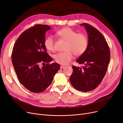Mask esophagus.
Returning <instances> with one entry per match:
<instances>
[{
    "label": "esophagus",
    "instance_id": "1",
    "mask_svg": "<svg viewBox=\"0 0 123 123\" xmlns=\"http://www.w3.org/2000/svg\"><path fill=\"white\" fill-rule=\"evenodd\" d=\"M65 68V66H61V67H60L61 69H62V68Z\"/></svg>",
    "mask_w": 123,
    "mask_h": 123
}]
</instances>
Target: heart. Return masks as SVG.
<instances>
[{"instance_id": "b5f03b06", "label": "heart", "mask_w": 123, "mask_h": 123, "mask_svg": "<svg viewBox=\"0 0 123 123\" xmlns=\"http://www.w3.org/2000/svg\"><path fill=\"white\" fill-rule=\"evenodd\" d=\"M57 34L62 39L66 41L65 51L58 52L54 55L55 61L62 65H68L74 58V55L80 56L87 49L88 39L83 33H77L70 27H64L57 31ZM45 48L49 51L55 49V39L53 36H49L44 41Z\"/></svg>"}]
</instances>
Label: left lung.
<instances>
[{"label": "left lung", "mask_w": 123, "mask_h": 123, "mask_svg": "<svg viewBox=\"0 0 123 123\" xmlns=\"http://www.w3.org/2000/svg\"><path fill=\"white\" fill-rule=\"evenodd\" d=\"M84 25L88 35L86 51L77 60L82 68L73 66L69 80L74 89L87 92L95 89L106 74L110 60V51L107 41L96 28L87 23Z\"/></svg>", "instance_id": "1"}]
</instances>
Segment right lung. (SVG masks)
Instances as JSON below:
<instances>
[{
	"instance_id": "add662e5",
	"label": "right lung",
	"mask_w": 123,
	"mask_h": 123,
	"mask_svg": "<svg viewBox=\"0 0 123 123\" xmlns=\"http://www.w3.org/2000/svg\"><path fill=\"white\" fill-rule=\"evenodd\" d=\"M49 30V25H44L28 28L20 34L13 48L11 58L17 78L33 92L45 91L60 68L57 63H49L52 59L44 46L45 32Z\"/></svg>"
}]
</instances>
